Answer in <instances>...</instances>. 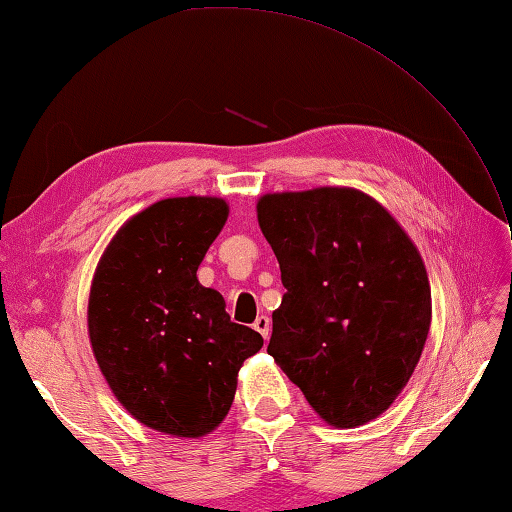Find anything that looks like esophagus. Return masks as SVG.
I'll use <instances>...</instances> for the list:
<instances>
[{
	"mask_svg": "<svg viewBox=\"0 0 512 512\" xmlns=\"http://www.w3.org/2000/svg\"><path fill=\"white\" fill-rule=\"evenodd\" d=\"M254 328L258 330V333L263 335V339H270V330H272V324H270V319H267L265 315H261V317H258V319L254 321Z\"/></svg>",
	"mask_w": 512,
	"mask_h": 512,
	"instance_id": "esophagus-1",
	"label": "esophagus"
}]
</instances>
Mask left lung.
Segmentation results:
<instances>
[{
  "mask_svg": "<svg viewBox=\"0 0 512 512\" xmlns=\"http://www.w3.org/2000/svg\"><path fill=\"white\" fill-rule=\"evenodd\" d=\"M258 224L281 265L267 353L328 425L384 414L414 373L432 324L420 251L357 188L267 193Z\"/></svg>",
  "mask_w": 512,
  "mask_h": 512,
  "instance_id": "obj_1",
  "label": "left lung"
}]
</instances>
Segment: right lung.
Wrapping results in <instances>:
<instances>
[{
	"label": "right lung",
	"mask_w": 512,
	"mask_h": 512,
	"mask_svg": "<svg viewBox=\"0 0 512 512\" xmlns=\"http://www.w3.org/2000/svg\"><path fill=\"white\" fill-rule=\"evenodd\" d=\"M229 215L222 197H166L132 215L96 265L89 344L116 400L141 425L179 438L229 414L238 371L263 337L233 324L218 290L197 281Z\"/></svg>",
	"instance_id": "obj_1"
}]
</instances>
